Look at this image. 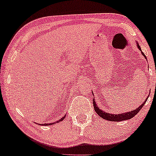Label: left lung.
I'll return each mask as SVG.
<instances>
[{
    "label": "left lung",
    "instance_id": "8db88e82",
    "mask_svg": "<svg viewBox=\"0 0 156 156\" xmlns=\"http://www.w3.org/2000/svg\"><path fill=\"white\" fill-rule=\"evenodd\" d=\"M137 46H138V48L141 50V48H140L139 43L137 44ZM141 54H142L143 56H144L145 58H146V56H145V55L143 53L142 51H141ZM149 96H150V94H149ZM148 97L145 99V101L142 103V105H140L138 108H136V110H133V111H130V112H127V113H120V114H117V115L116 114H111V113H105V111H101V110L99 109V107L97 106V105L96 104L95 99H93V104H94V110H95V111L97 112V114L99 115L100 117H101V118H103L104 119H106L108 121H111V122H121V121L130 119H132L133 117H134L135 116H136V115L137 114V113H139L140 111H141V109L143 108V106L144 105L145 102H146L147 100Z\"/></svg>",
    "mask_w": 156,
    "mask_h": 156
}]
</instances>
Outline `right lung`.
I'll use <instances>...</instances> for the list:
<instances>
[{
  "label": "right lung",
  "instance_id": "right-lung-1",
  "mask_svg": "<svg viewBox=\"0 0 156 156\" xmlns=\"http://www.w3.org/2000/svg\"><path fill=\"white\" fill-rule=\"evenodd\" d=\"M66 115H65V116H63V117H62V118H61L60 119H59V120H58V121H57V122H55V123H50V124H43V125H53V124H55V123H57V122H62V120H63L64 119H65V117H66ZM40 125H43V124H40Z\"/></svg>",
  "mask_w": 156,
  "mask_h": 156
}]
</instances>
